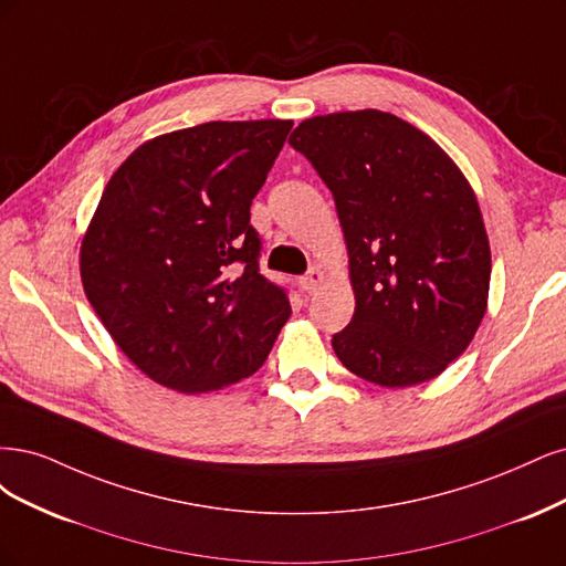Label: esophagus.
<instances>
[{
  "instance_id": "esophagus-1",
  "label": "esophagus",
  "mask_w": 566,
  "mask_h": 566,
  "mask_svg": "<svg viewBox=\"0 0 566 566\" xmlns=\"http://www.w3.org/2000/svg\"><path fill=\"white\" fill-rule=\"evenodd\" d=\"M324 282V275H322V270L319 268H313V270H307L305 275L301 277V284H303V289L307 291V294H315V291L319 289V284Z\"/></svg>"
}]
</instances>
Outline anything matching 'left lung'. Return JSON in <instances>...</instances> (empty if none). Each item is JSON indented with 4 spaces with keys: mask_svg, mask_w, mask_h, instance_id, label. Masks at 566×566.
<instances>
[{
    "mask_svg": "<svg viewBox=\"0 0 566 566\" xmlns=\"http://www.w3.org/2000/svg\"><path fill=\"white\" fill-rule=\"evenodd\" d=\"M289 145L332 190L355 315L332 345L359 378L440 376L484 317L491 251L475 192L430 136L380 111L301 122Z\"/></svg>",
    "mask_w": 566,
    "mask_h": 566,
    "instance_id": "8db88e82",
    "label": "left lung"
}]
</instances>
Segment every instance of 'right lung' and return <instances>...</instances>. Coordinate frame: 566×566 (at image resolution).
<instances>
[{"label":"right lung","mask_w":566,"mask_h":566,"mask_svg":"<svg viewBox=\"0 0 566 566\" xmlns=\"http://www.w3.org/2000/svg\"><path fill=\"white\" fill-rule=\"evenodd\" d=\"M294 122H207L143 143L105 186L82 242L88 303L159 386L209 392L251 376L291 315L261 275L251 202Z\"/></svg>","instance_id":"right-lung-1"}]
</instances>
